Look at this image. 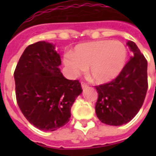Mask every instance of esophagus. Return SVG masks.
<instances>
[{
  "label": "esophagus",
  "mask_w": 156,
  "mask_h": 156,
  "mask_svg": "<svg viewBox=\"0 0 156 156\" xmlns=\"http://www.w3.org/2000/svg\"><path fill=\"white\" fill-rule=\"evenodd\" d=\"M81 86H82V88H83V90H84V89H86V88L88 87L87 84L86 83H84V82H82V83H81Z\"/></svg>",
  "instance_id": "34e87169"
}]
</instances>
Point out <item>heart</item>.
<instances>
[{"label":"heart","mask_w":156,"mask_h":156,"mask_svg":"<svg viewBox=\"0 0 156 156\" xmlns=\"http://www.w3.org/2000/svg\"><path fill=\"white\" fill-rule=\"evenodd\" d=\"M127 59L128 51L124 44L103 40L77 45L71 55L65 56L64 64L71 76L77 77L88 68L90 78L104 84L118 77Z\"/></svg>","instance_id":"b5f03b06"}]
</instances>
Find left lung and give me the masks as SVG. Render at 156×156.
<instances>
[{"label": "left lung", "mask_w": 156, "mask_h": 156, "mask_svg": "<svg viewBox=\"0 0 156 156\" xmlns=\"http://www.w3.org/2000/svg\"><path fill=\"white\" fill-rule=\"evenodd\" d=\"M126 44L132 56L117 78L95 87V113L102 123L119 126L128 123L143 106L147 90V61L133 41Z\"/></svg>", "instance_id": "1"}]
</instances>
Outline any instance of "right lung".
I'll list each match as a JSON object with an SVG mask.
<instances>
[{
	"mask_svg": "<svg viewBox=\"0 0 156 156\" xmlns=\"http://www.w3.org/2000/svg\"><path fill=\"white\" fill-rule=\"evenodd\" d=\"M61 65L55 44L39 41L26 48L14 71L18 107L41 130H56L68 123L71 107L83 92L78 80L64 77Z\"/></svg>",
	"mask_w": 156,
	"mask_h": 156,
	"instance_id": "right-lung-1",
	"label": "right lung"
}]
</instances>
